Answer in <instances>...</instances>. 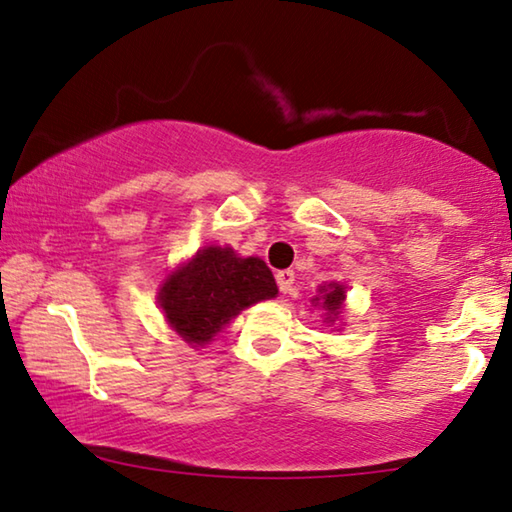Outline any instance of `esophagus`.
I'll return each instance as SVG.
<instances>
[{
	"mask_svg": "<svg viewBox=\"0 0 512 512\" xmlns=\"http://www.w3.org/2000/svg\"><path fill=\"white\" fill-rule=\"evenodd\" d=\"M294 280H296V273L291 269L275 273V282H278V289L282 294H291V291H294Z\"/></svg>",
	"mask_w": 512,
	"mask_h": 512,
	"instance_id": "34e87169",
	"label": "esophagus"
}]
</instances>
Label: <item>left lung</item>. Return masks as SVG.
<instances>
[{"instance_id": "left-lung-1", "label": "left lung", "mask_w": 512, "mask_h": 512, "mask_svg": "<svg viewBox=\"0 0 512 512\" xmlns=\"http://www.w3.org/2000/svg\"><path fill=\"white\" fill-rule=\"evenodd\" d=\"M321 296H314L312 303L319 305L321 300V307L326 310V321L328 323H335V319H339V314H342V307H344V298H346V287L344 285H337V282H330L326 287L323 285L319 289Z\"/></svg>"}]
</instances>
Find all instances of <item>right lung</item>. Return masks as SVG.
I'll use <instances>...</instances> for the list:
<instances>
[{"label": "right lung", "instance_id": "obj_1", "mask_svg": "<svg viewBox=\"0 0 512 512\" xmlns=\"http://www.w3.org/2000/svg\"><path fill=\"white\" fill-rule=\"evenodd\" d=\"M275 294L278 285L262 259L207 246L168 275L157 298L168 326L186 344L205 346L241 310Z\"/></svg>", "mask_w": 512, "mask_h": 512}]
</instances>
